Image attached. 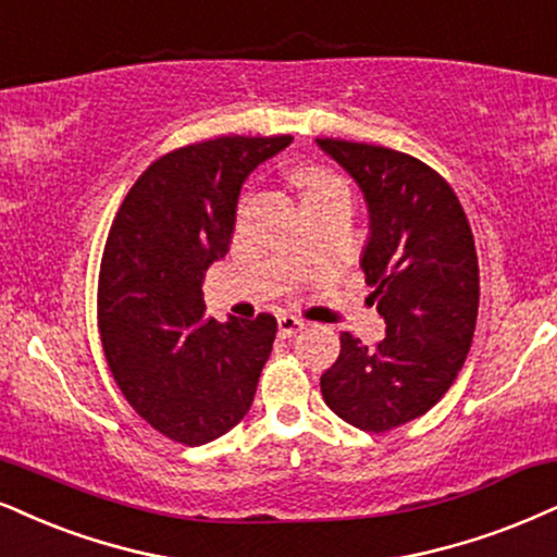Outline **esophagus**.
<instances>
[{"instance_id":"obj_1","label":"esophagus","mask_w":557,"mask_h":557,"mask_svg":"<svg viewBox=\"0 0 557 557\" xmlns=\"http://www.w3.org/2000/svg\"><path fill=\"white\" fill-rule=\"evenodd\" d=\"M301 327H305V320L294 318V314H281V318H278V335H281V338H292V335H297Z\"/></svg>"}]
</instances>
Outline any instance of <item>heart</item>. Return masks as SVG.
Returning a JSON list of instances; mask_svg holds the SVG:
<instances>
[{
	"label": "heart",
	"mask_w": 557,
	"mask_h": 557,
	"mask_svg": "<svg viewBox=\"0 0 557 557\" xmlns=\"http://www.w3.org/2000/svg\"><path fill=\"white\" fill-rule=\"evenodd\" d=\"M294 183L301 188V198L312 201V198H325L333 194H348V183L338 173L322 168L318 162H301L292 170Z\"/></svg>",
	"instance_id": "heart-1"
}]
</instances>
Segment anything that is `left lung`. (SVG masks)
<instances>
[{
	"mask_svg": "<svg viewBox=\"0 0 557 557\" xmlns=\"http://www.w3.org/2000/svg\"><path fill=\"white\" fill-rule=\"evenodd\" d=\"M318 144L367 198L361 268L387 325L376 346L341 333L320 389L343 421L384 434L429 413L468 359L480 301L475 239L451 185L425 162L376 144Z\"/></svg>",
	"mask_w": 557,
	"mask_h": 557,
	"instance_id": "8db88e82",
	"label": "left lung"
}]
</instances>
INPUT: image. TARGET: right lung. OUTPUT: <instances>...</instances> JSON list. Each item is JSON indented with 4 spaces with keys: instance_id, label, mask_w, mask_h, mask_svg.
Returning a JSON list of instances; mask_svg holds the SVG:
<instances>
[{
    "instance_id": "1",
    "label": "right lung",
    "mask_w": 557,
    "mask_h": 557,
    "mask_svg": "<svg viewBox=\"0 0 557 557\" xmlns=\"http://www.w3.org/2000/svg\"><path fill=\"white\" fill-rule=\"evenodd\" d=\"M292 136H219L162 154L113 219L98 281V327L119 389L177 444L243 421L271 356L276 318H206L203 276L230 250L245 177Z\"/></svg>"
}]
</instances>
